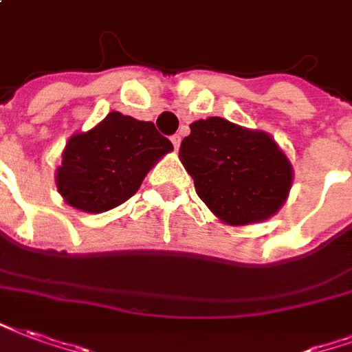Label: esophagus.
Segmentation results:
<instances>
[{
	"label": "esophagus",
	"instance_id": "1",
	"mask_svg": "<svg viewBox=\"0 0 352 352\" xmlns=\"http://www.w3.org/2000/svg\"><path fill=\"white\" fill-rule=\"evenodd\" d=\"M181 140H183V138L179 136V134H175V136H171V143H173V147H175V151L179 149V147H181Z\"/></svg>",
	"mask_w": 352,
	"mask_h": 352
}]
</instances>
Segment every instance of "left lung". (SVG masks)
Returning <instances> with one entry per match:
<instances>
[{
  "label": "left lung",
  "mask_w": 352,
  "mask_h": 352,
  "mask_svg": "<svg viewBox=\"0 0 352 352\" xmlns=\"http://www.w3.org/2000/svg\"><path fill=\"white\" fill-rule=\"evenodd\" d=\"M179 158L194 179L199 199L228 226L269 220L287 201L295 177L270 134L222 117L190 124Z\"/></svg>",
  "instance_id": "left-lung-1"
}]
</instances>
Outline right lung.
<instances>
[{
    "label": "right lung",
    "instance_id": "obj_1",
    "mask_svg": "<svg viewBox=\"0 0 352 352\" xmlns=\"http://www.w3.org/2000/svg\"><path fill=\"white\" fill-rule=\"evenodd\" d=\"M173 151L151 121L110 111L85 132H74L56 169L63 201L89 214L119 207L134 196L162 156Z\"/></svg>",
    "mask_w": 352,
    "mask_h": 352
}]
</instances>
